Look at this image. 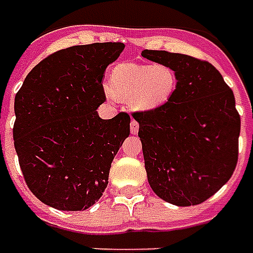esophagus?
I'll return each mask as SVG.
<instances>
[{
	"instance_id": "1",
	"label": "esophagus",
	"mask_w": 253,
	"mask_h": 253,
	"mask_svg": "<svg viewBox=\"0 0 253 253\" xmlns=\"http://www.w3.org/2000/svg\"><path fill=\"white\" fill-rule=\"evenodd\" d=\"M130 132H132L133 135H136V133L139 132V124H137L136 120H132V121H130Z\"/></svg>"
}]
</instances>
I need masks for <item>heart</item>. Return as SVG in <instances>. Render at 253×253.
<instances>
[{
  "label": "heart",
  "instance_id": "heart-1",
  "mask_svg": "<svg viewBox=\"0 0 253 253\" xmlns=\"http://www.w3.org/2000/svg\"><path fill=\"white\" fill-rule=\"evenodd\" d=\"M175 87L177 76L169 65L125 62L113 69L103 92L109 101L128 102L135 112H150L169 101Z\"/></svg>",
  "mask_w": 253,
  "mask_h": 253
}]
</instances>
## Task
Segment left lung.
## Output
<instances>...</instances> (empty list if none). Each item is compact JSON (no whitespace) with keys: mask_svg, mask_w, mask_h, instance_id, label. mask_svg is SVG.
Returning a JSON list of instances; mask_svg holds the SVG:
<instances>
[{"mask_svg":"<svg viewBox=\"0 0 253 253\" xmlns=\"http://www.w3.org/2000/svg\"><path fill=\"white\" fill-rule=\"evenodd\" d=\"M169 65L177 87L169 101L135 113L148 184L178 207L203 203L230 180L238 159L240 116L233 91L207 61L164 50H143Z\"/></svg>","mask_w":253,"mask_h":253,"instance_id":"obj_1","label":"left lung"}]
</instances>
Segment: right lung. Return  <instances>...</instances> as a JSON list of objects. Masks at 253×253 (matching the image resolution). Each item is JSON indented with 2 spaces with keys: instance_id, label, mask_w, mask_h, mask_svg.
Instances as JSON below:
<instances>
[{
  "instance_id": "right-lung-1",
  "label": "right lung",
  "mask_w": 253,
  "mask_h": 253,
  "mask_svg": "<svg viewBox=\"0 0 253 253\" xmlns=\"http://www.w3.org/2000/svg\"><path fill=\"white\" fill-rule=\"evenodd\" d=\"M124 43L60 50L27 75L16 94L13 140L27 185L42 203L61 211L94 206L109 182L116 154L129 136L130 117L103 120L106 68Z\"/></svg>"
}]
</instances>
